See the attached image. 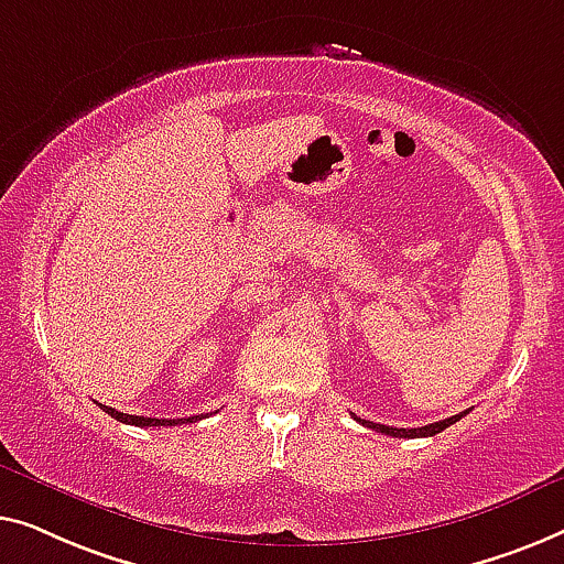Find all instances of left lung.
Masks as SVG:
<instances>
[{
	"label": "left lung",
	"instance_id": "left-lung-1",
	"mask_svg": "<svg viewBox=\"0 0 564 564\" xmlns=\"http://www.w3.org/2000/svg\"><path fill=\"white\" fill-rule=\"evenodd\" d=\"M467 414V411H459V414L449 416V419H442V422H434V424H426V426H416V430H399V426H386V424H372L368 419H358L362 426H368V430H376L380 434H388V437H403V440H416V437H434V434H440L452 426L455 422H459Z\"/></svg>",
	"mask_w": 564,
	"mask_h": 564
}]
</instances>
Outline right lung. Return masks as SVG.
I'll use <instances>...</instances> for the list:
<instances>
[{
	"instance_id": "1",
	"label": "right lung",
	"mask_w": 564,
	"mask_h": 564,
	"mask_svg": "<svg viewBox=\"0 0 564 564\" xmlns=\"http://www.w3.org/2000/svg\"><path fill=\"white\" fill-rule=\"evenodd\" d=\"M101 406V403H99ZM107 411L109 416L117 419V422L122 424H132V426H176V424H188V422H196V419L202 416H188V419H150V416H132V414H122V411H115L109 406H101Z\"/></svg>"
}]
</instances>
